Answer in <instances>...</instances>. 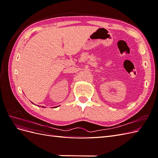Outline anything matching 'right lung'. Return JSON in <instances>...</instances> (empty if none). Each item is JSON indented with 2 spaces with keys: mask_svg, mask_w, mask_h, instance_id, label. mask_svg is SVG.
<instances>
[{
  "mask_svg": "<svg viewBox=\"0 0 158 158\" xmlns=\"http://www.w3.org/2000/svg\"><path fill=\"white\" fill-rule=\"evenodd\" d=\"M31 103H32V102H31Z\"/></svg>",
  "mask_w": 158,
  "mask_h": 158,
  "instance_id": "add662e5",
  "label": "right lung"
}]
</instances>
